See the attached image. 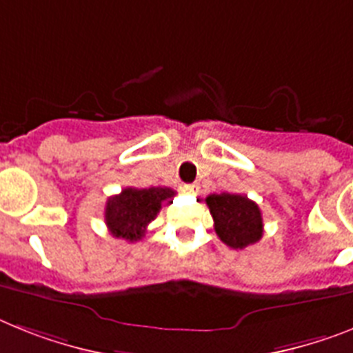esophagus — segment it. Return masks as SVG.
Segmentation results:
<instances>
[{
  "label": "esophagus",
  "instance_id": "obj_1",
  "mask_svg": "<svg viewBox=\"0 0 353 353\" xmlns=\"http://www.w3.org/2000/svg\"><path fill=\"white\" fill-rule=\"evenodd\" d=\"M182 191L188 192V194H198L200 185H198V183H185V185H182Z\"/></svg>",
  "mask_w": 353,
  "mask_h": 353
}]
</instances>
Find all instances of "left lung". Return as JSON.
<instances>
[{"label":"left lung","instance_id":"1","mask_svg":"<svg viewBox=\"0 0 353 353\" xmlns=\"http://www.w3.org/2000/svg\"><path fill=\"white\" fill-rule=\"evenodd\" d=\"M207 207L219 239L234 250L255 245L263 237V214L255 201L243 194H209Z\"/></svg>","mask_w":353,"mask_h":353}]
</instances>
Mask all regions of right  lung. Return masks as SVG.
<instances>
[{
	"mask_svg": "<svg viewBox=\"0 0 353 353\" xmlns=\"http://www.w3.org/2000/svg\"><path fill=\"white\" fill-rule=\"evenodd\" d=\"M176 192L170 188H126L110 196L105 205V223L114 237L134 243L146 234L148 225L157 218L162 203H173Z\"/></svg>",
	"mask_w": 353,
	"mask_h": 353,
	"instance_id": "right-lung-1",
	"label": "right lung"
}]
</instances>
